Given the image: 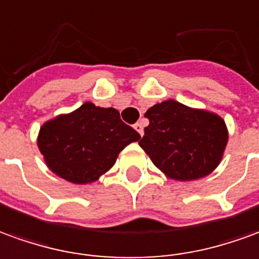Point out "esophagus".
<instances>
[{"instance_id": "1", "label": "esophagus", "mask_w": 259, "mask_h": 259, "mask_svg": "<svg viewBox=\"0 0 259 259\" xmlns=\"http://www.w3.org/2000/svg\"><path fill=\"white\" fill-rule=\"evenodd\" d=\"M134 128H135V130L138 131V134H139V135H141V137L144 135V125H142L141 122H137V124L134 125Z\"/></svg>"}]
</instances>
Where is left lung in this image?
I'll return each mask as SVG.
<instances>
[{"mask_svg":"<svg viewBox=\"0 0 259 259\" xmlns=\"http://www.w3.org/2000/svg\"><path fill=\"white\" fill-rule=\"evenodd\" d=\"M145 117L149 125L139 146L167 179H202L222 162L229 131L221 115L168 99L148 109Z\"/></svg>","mask_w":259,"mask_h":259,"instance_id":"8db88e82","label":"left lung"}]
</instances>
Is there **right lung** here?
<instances>
[{"label":"right lung","mask_w":259,"mask_h":259,"mask_svg":"<svg viewBox=\"0 0 259 259\" xmlns=\"http://www.w3.org/2000/svg\"><path fill=\"white\" fill-rule=\"evenodd\" d=\"M141 138L113 107L86 102L40 126L37 146L47 167L72 184H91L114 166L126 145Z\"/></svg>","instance_id":"add662e5"}]
</instances>
